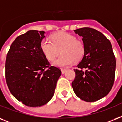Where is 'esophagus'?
I'll return each mask as SVG.
<instances>
[{"label":"esophagus","mask_w":122,"mask_h":122,"mask_svg":"<svg viewBox=\"0 0 122 122\" xmlns=\"http://www.w3.org/2000/svg\"><path fill=\"white\" fill-rule=\"evenodd\" d=\"M61 72H62V73H65V71H66V69H64V68H61Z\"/></svg>","instance_id":"esophagus-1"}]
</instances>
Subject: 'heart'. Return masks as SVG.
I'll return each mask as SVG.
<instances>
[{
    "label": "heart",
    "mask_w": 122,
    "mask_h": 122,
    "mask_svg": "<svg viewBox=\"0 0 122 122\" xmlns=\"http://www.w3.org/2000/svg\"><path fill=\"white\" fill-rule=\"evenodd\" d=\"M41 50L46 59L54 61L61 53L63 54L54 62L59 67H66L74 62L81 61L86 53V45L83 40L77 39L75 35L67 32H59L48 38L43 39Z\"/></svg>",
    "instance_id": "b5f03b06"
}]
</instances>
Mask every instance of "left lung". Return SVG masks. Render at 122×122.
Segmentation results:
<instances>
[{
	"instance_id": "left-lung-1",
	"label": "left lung",
	"mask_w": 122,
	"mask_h": 122,
	"mask_svg": "<svg viewBox=\"0 0 122 122\" xmlns=\"http://www.w3.org/2000/svg\"><path fill=\"white\" fill-rule=\"evenodd\" d=\"M86 45L84 56L74 69L76 77L71 86L76 95L86 102L104 97L113 87L116 59L110 41L94 29L83 27L74 30Z\"/></svg>"
}]
</instances>
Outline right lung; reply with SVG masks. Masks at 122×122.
<instances>
[{
    "label": "right lung",
    "mask_w": 122,
    "mask_h": 122,
    "mask_svg": "<svg viewBox=\"0 0 122 122\" xmlns=\"http://www.w3.org/2000/svg\"><path fill=\"white\" fill-rule=\"evenodd\" d=\"M44 31L29 30L12 43L5 60V80L9 91L25 106L46 104L54 94L61 75L51 66L41 50Z\"/></svg>",
    "instance_id": "right-lung-1"
}]
</instances>
